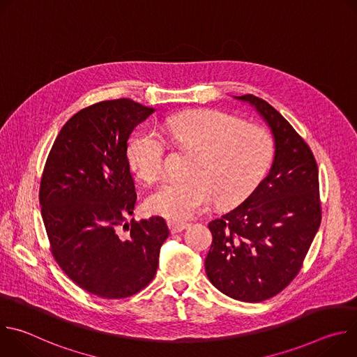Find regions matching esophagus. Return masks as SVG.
I'll list each match as a JSON object with an SVG mask.
<instances>
[{"label":"esophagus","mask_w":357,"mask_h":357,"mask_svg":"<svg viewBox=\"0 0 357 357\" xmlns=\"http://www.w3.org/2000/svg\"><path fill=\"white\" fill-rule=\"evenodd\" d=\"M168 226H169L171 233H181L189 227V223L178 222V220H168Z\"/></svg>","instance_id":"esophagus-1"}]
</instances>
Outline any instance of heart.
Instances as JSON below:
<instances>
[{
	"label": "heart",
	"mask_w": 357,
	"mask_h": 357,
	"mask_svg": "<svg viewBox=\"0 0 357 357\" xmlns=\"http://www.w3.org/2000/svg\"><path fill=\"white\" fill-rule=\"evenodd\" d=\"M161 132L174 144L195 151L189 178L164 182L146 199L148 209L171 220H186L205 211L244 200L268 172L275 152L268 130L219 110H192L165 119ZM165 142L152 130L128 141L127 158L144 182L157 181L164 169Z\"/></svg>",
	"instance_id": "heart-1"
}]
</instances>
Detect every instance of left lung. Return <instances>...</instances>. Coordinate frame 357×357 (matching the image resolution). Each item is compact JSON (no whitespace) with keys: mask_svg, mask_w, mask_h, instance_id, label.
Masks as SVG:
<instances>
[{"mask_svg":"<svg viewBox=\"0 0 357 357\" xmlns=\"http://www.w3.org/2000/svg\"><path fill=\"white\" fill-rule=\"evenodd\" d=\"M236 98L270 126L275 154L268 175L241 205L209 223L213 241L205 268L225 295L261 302L296 277L319 229L318 165L308 144L266 100Z\"/></svg>","mask_w":357,"mask_h":357,"instance_id":"8db88e82","label":"left lung"}]
</instances>
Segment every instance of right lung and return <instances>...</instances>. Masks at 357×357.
Masks as SVG:
<instances>
[{"mask_svg":"<svg viewBox=\"0 0 357 357\" xmlns=\"http://www.w3.org/2000/svg\"><path fill=\"white\" fill-rule=\"evenodd\" d=\"M152 113L130 98L80 110L62 127L43 168L39 203L52 256L76 285L103 299L145 288L169 236L160 216L127 222L137 202L128 138Z\"/></svg>","mask_w":357,"mask_h":357,"instance_id":"1","label":"right lung"}]
</instances>
